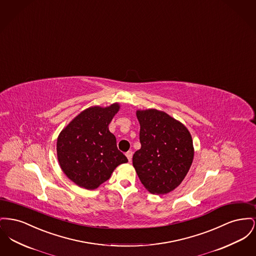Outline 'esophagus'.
Here are the masks:
<instances>
[{
    "instance_id": "34e87169",
    "label": "esophagus",
    "mask_w": 256,
    "mask_h": 256,
    "mask_svg": "<svg viewBox=\"0 0 256 256\" xmlns=\"http://www.w3.org/2000/svg\"><path fill=\"white\" fill-rule=\"evenodd\" d=\"M126 157L128 158V160H129V162H131V160H132V156H133V152L131 151V150H129V151H127L126 152Z\"/></svg>"
}]
</instances>
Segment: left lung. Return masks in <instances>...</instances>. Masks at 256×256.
Instances as JSON below:
<instances>
[{"instance_id":"8db88e82","label":"left lung","mask_w":256,"mask_h":256,"mask_svg":"<svg viewBox=\"0 0 256 256\" xmlns=\"http://www.w3.org/2000/svg\"><path fill=\"white\" fill-rule=\"evenodd\" d=\"M142 148L133 155V166L148 192L164 194L178 187L194 159L192 136L186 126L155 108L138 110Z\"/></svg>"}]
</instances>
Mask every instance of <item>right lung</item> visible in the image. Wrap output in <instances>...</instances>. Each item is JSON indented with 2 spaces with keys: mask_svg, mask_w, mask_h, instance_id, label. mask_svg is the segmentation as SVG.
<instances>
[{
  "mask_svg": "<svg viewBox=\"0 0 256 256\" xmlns=\"http://www.w3.org/2000/svg\"><path fill=\"white\" fill-rule=\"evenodd\" d=\"M118 103L82 110L58 134V160L62 172L76 185L88 190L107 181L114 168L128 160L116 146L108 124L120 110Z\"/></svg>",
  "mask_w": 256,
  "mask_h": 256,
  "instance_id": "add662e5",
  "label": "right lung"
}]
</instances>
